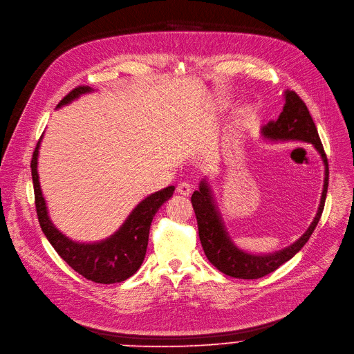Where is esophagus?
Segmentation results:
<instances>
[{"label":"esophagus","mask_w":354,"mask_h":354,"mask_svg":"<svg viewBox=\"0 0 354 354\" xmlns=\"http://www.w3.org/2000/svg\"><path fill=\"white\" fill-rule=\"evenodd\" d=\"M176 191H178V194H180L183 196H189L191 192H192V188H191V185H189L188 182H180L179 185H178V188H176Z\"/></svg>","instance_id":"1"}]
</instances>
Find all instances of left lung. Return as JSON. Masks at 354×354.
Returning <instances> with one entry per match:
<instances>
[{"instance_id":"8db88e82","label":"left lung","mask_w":354,"mask_h":354,"mask_svg":"<svg viewBox=\"0 0 354 354\" xmlns=\"http://www.w3.org/2000/svg\"><path fill=\"white\" fill-rule=\"evenodd\" d=\"M262 134L266 139L276 142H304L311 143L326 166V178H324V189H322L321 203L317 211V215L308 230L294 243L288 245L286 249L269 254H252L239 249L237 245L230 239L225 232L221 215L215 207L212 199L211 189L207 180H201L199 189L192 194L191 203L196 215L198 233L201 240L204 253L209 262L227 276L239 279H259L263 276L274 272L282 266L289 259L294 257L308 241L311 234L321 218L322 209L327 196L328 188V162L324 147L319 140L314 120L306 109L305 102L295 91L285 92V105L283 111L278 120L270 121L263 127Z\"/></svg>"}]
</instances>
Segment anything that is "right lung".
Returning <instances> with one entry per match:
<instances>
[{
    "label": "right lung",
    "instance_id": "right-lung-1",
    "mask_svg": "<svg viewBox=\"0 0 354 354\" xmlns=\"http://www.w3.org/2000/svg\"><path fill=\"white\" fill-rule=\"evenodd\" d=\"M91 91V86H76L57 104V109ZM39 147L40 142L33 151L30 166H32L37 218L44 236L48 237L57 254L88 281L109 285L129 279L139 270L145 260L151 220L158 209L172 196L175 187H167L145 198L111 237L100 243L73 241L60 233L49 218L37 174Z\"/></svg>",
    "mask_w": 354,
    "mask_h": 354
}]
</instances>
